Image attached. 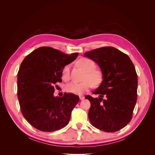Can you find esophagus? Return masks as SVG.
Masks as SVG:
<instances>
[{
	"label": "esophagus",
	"instance_id": "34e87169",
	"mask_svg": "<svg viewBox=\"0 0 155 155\" xmlns=\"http://www.w3.org/2000/svg\"><path fill=\"white\" fill-rule=\"evenodd\" d=\"M79 99H80V100H83L85 99V97L84 96H79Z\"/></svg>",
	"mask_w": 155,
	"mask_h": 155
}]
</instances>
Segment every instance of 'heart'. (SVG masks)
Listing matches in <instances>:
<instances>
[{"instance_id": "heart-1", "label": "heart", "mask_w": 155, "mask_h": 155, "mask_svg": "<svg viewBox=\"0 0 155 155\" xmlns=\"http://www.w3.org/2000/svg\"><path fill=\"white\" fill-rule=\"evenodd\" d=\"M78 64L87 72L83 79L85 81L70 83L65 86V90L68 93L81 95L92 88V84L94 85H100L103 80V73L100 70L95 69V63L88 58L79 59ZM70 64L65 65L62 70V77L64 79L67 80L70 78Z\"/></svg>"}]
</instances>
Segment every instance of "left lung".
<instances>
[{"label":"left lung","mask_w":155,"mask_h":155,"mask_svg":"<svg viewBox=\"0 0 155 155\" xmlns=\"http://www.w3.org/2000/svg\"><path fill=\"white\" fill-rule=\"evenodd\" d=\"M84 56L95 61L103 73L100 87L87 96L91 102L88 118L96 128L113 133L131 120L137 100L138 76L129 56L112 46L87 51Z\"/></svg>","instance_id":"obj_1"}]
</instances>
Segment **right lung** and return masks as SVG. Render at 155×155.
<instances>
[{"mask_svg": "<svg viewBox=\"0 0 155 155\" xmlns=\"http://www.w3.org/2000/svg\"><path fill=\"white\" fill-rule=\"evenodd\" d=\"M78 53L67 55L42 46L26 56L17 74V96L23 116L34 127L52 132L66 126L78 96L64 93L54 97V85L62 81L63 67L76 59Z\"/></svg>", "mask_w": 155, "mask_h": 155, "instance_id": "add662e5", "label": "right lung"}]
</instances>
